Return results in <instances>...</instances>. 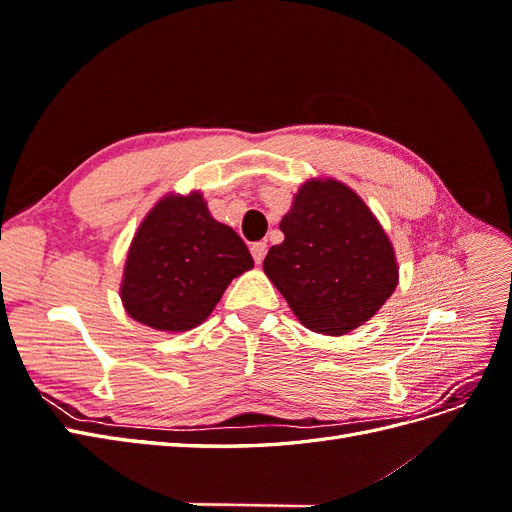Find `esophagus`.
I'll use <instances>...</instances> for the list:
<instances>
[{"label":"esophagus","mask_w":512,"mask_h":512,"mask_svg":"<svg viewBox=\"0 0 512 512\" xmlns=\"http://www.w3.org/2000/svg\"><path fill=\"white\" fill-rule=\"evenodd\" d=\"M252 256H254L256 265H260V262L265 260V256H267V243H265V241H256V243L252 245Z\"/></svg>","instance_id":"1"}]
</instances>
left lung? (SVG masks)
Instances as JSON below:
<instances>
[{"instance_id": "8db88e82", "label": "left lung", "mask_w": 512, "mask_h": 512, "mask_svg": "<svg viewBox=\"0 0 512 512\" xmlns=\"http://www.w3.org/2000/svg\"><path fill=\"white\" fill-rule=\"evenodd\" d=\"M284 241L262 269L307 329L344 335L374 316L397 286L386 232L344 183L307 181L282 218Z\"/></svg>"}]
</instances>
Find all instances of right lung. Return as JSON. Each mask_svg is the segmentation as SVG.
I'll list each match as a JSON object with an SVG mask.
<instances>
[{
    "mask_svg": "<svg viewBox=\"0 0 512 512\" xmlns=\"http://www.w3.org/2000/svg\"><path fill=\"white\" fill-rule=\"evenodd\" d=\"M252 267L243 239L211 218L203 196H168L136 232L121 301L134 320L151 329L188 331L213 312L228 284Z\"/></svg>",
    "mask_w": 512,
    "mask_h": 512,
    "instance_id": "1",
    "label": "right lung"
}]
</instances>
